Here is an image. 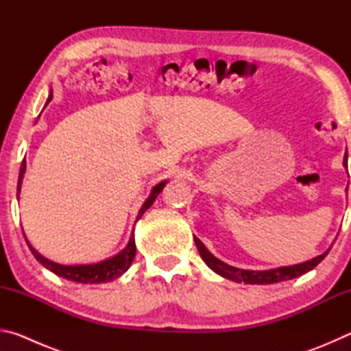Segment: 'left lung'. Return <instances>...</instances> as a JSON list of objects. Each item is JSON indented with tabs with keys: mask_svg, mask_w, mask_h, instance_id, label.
Wrapping results in <instances>:
<instances>
[{
	"mask_svg": "<svg viewBox=\"0 0 351 351\" xmlns=\"http://www.w3.org/2000/svg\"><path fill=\"white\" fill-rule=\"evenodd\" d=\"M343 167L347 169V153H346V158H343ZM193 240H195V245L198 247L201 258L204 260V263L209 266L212 271H215L218 276L228 278V280H232L237 283H247V285H271V283H278V282L291 280V278L299 277L302 274H305V272L316 268L320 261L326 257V254H328L331 249L328 247L322 255H319V257L306 260L304 263H299V265L282 266V268H274L268 271H249V269L235 268V266L224 263V261L217 258L215 255H212L209 252V249L203 245V241L197 239L195 235H193Z\"/></svg>",
	"mask_w": 351,
	"mask_h": 351,
	"instance_id": "1",
	"label": "left lung"
}]
</instances>
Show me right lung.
I'll list each match as a JSON object with an SVG mask.
<instances>
[{
	"label": "right lung",
	"mask_w": 351,
	"mask_h": 351,
	"mask_svg": "<svg viewBox=\"0 0 351 351\" xmlns=\"http://www.w3.org/2000/svg\"><path fill=\"white\" fill-rule=\"evenodd\" d=\"M51 99H52V91L49 93V97L46 100V105L51 102ZM25 171H26V161H23L21 169H20V176H19V186H16V193H19L16 197L19 198H20L21 182H23V176H25ZM165 184H167V181H162L152 189L150 197H148L145 199V203L142 204L138 217H136V221L144 215L147 209H150V206L154 203V199L158 198V195L162 192ZM26 243L29 249H31V252L34 254V257L37 258L46 269H49L51 272H54V274L66 278V280H73L77 283H105V282L114 280V278H119L122 274H125L130 266H132V261L136 255V243H134L133 234L130 237L128 245L125 246L123 251L114 255V257L99 261V263H94V265H74V266L69 265L68 266V265L56 263V261L47 260L46 257H43V255L35 251L27 239H26Z\"/></svg>",
	"instance_id": "right-lung-1"
}]
</instances>
